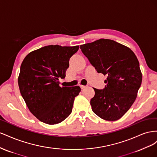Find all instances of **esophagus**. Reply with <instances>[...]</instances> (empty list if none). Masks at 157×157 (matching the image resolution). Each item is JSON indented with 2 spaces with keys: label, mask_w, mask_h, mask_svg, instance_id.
<instances>
[{
  "label": "esophagus",
  "mask_w": 157,
  "mask_h": 157,
  "mask_svg": "<svg viewBox=\"0 0 157 157\" xmlns=\"http://www.w3.org/2000/svg\"><path fill=\"white\" fill-rule=\"evenodd\" d=\"M80 88H81V89H84V88H86V86H83V85H80Z\"/></svg>",
  "instance_id": "esophagus-1"
}]
</instances>
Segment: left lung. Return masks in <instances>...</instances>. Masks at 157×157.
<instances>
[{
    "label": "left lung",
    "mask_w": 157,
    "mask_h": 157,
    "mask_svg": "<svg viewBox=\"0 0 157 157\" xmlns=\"http://www.w3.org/2000/svg\"><path fill=\"white\" fill-rule=\"evenodd\" d=\"M80 48L98 73L107 75L105 88H93V112L103 120H118L135 101L141 84L136 56L128 47L110 39H99Z\"/></svg>",
    "instance_id": "8db88e82"
}]
</instances>
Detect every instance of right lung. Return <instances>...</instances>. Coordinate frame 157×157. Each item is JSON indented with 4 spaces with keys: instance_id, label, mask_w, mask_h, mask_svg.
I'll return each mask as SVG.
<instances>
[{
    "instance_id": "obj_1",
    "label": "right lung",
    "mask_w": 157,
    "mask_h": 157,
    "mask_svg": "<svg viewBox=\"0 0 157 157\" xmlns=\"http://www.w3.org/2000/svg\"><path fill=\"white\" fill-rule=\"evenodd\" d=\"M79 46L49 45L28 54L21 65L18 85L31 113L40 121L53 125L67 118L72 112L78 86H59L71 56Z\"/></svg>"
}]
</instances>
